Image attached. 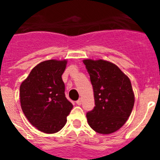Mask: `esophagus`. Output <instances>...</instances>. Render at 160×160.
<instances>
[{"label":"esophagus","mask_w":160,"mask_h":160,"mask_svg":"<svg viewBox=\"0 0 160 160\" xmlns=\"http://www.w3.org/2000/svg\"><path fill=\"white\" fill-rule=\"evenodd\" d=\"M82 101L81 98H79V99L78 100L77 102H76V103H77V104H78V106L82 105Z\"/></svg>","instance_id":"esophagus-1"}]
</instances>
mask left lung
<instances>
[{
    "label": "left lung",
    "instance_id": "obj_1",
    "mask_svg": "<svg viewBox=\"0 0 160 160\" xmlns=\"http://www.w3.org/2000/svg\"><path fill=\"white\" fill-rule=\"evenodd\" d=\"M83 63L90 74L95 104L87 113L89 125L104 135L118 131L131 115L135 103L129 78L107 61L86 59Z\"/></svg>",
    "mask_w": 160,
    "mask_h": 160
}]
</instances>
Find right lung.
<instances>
[{"instance_id": "1", "label": "right lung", "mask_w": 160, "mask_h": 160, "mask_svg": "<svg viewBox=\"0 0 160 160\" xmlns=\"http://www.w3.org/2000/svg\"><path fill=\"white\" fill-rule=\"evenodd\" d=\"M66 60H48L37 65L20 87L21 107L33 127L47 134L60 131L73 105L65 95L62 78Z\"/></svg>"}]
</instances>
